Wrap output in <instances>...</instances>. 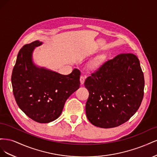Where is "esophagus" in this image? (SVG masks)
I'll return each instance as SVG.
<instances>
[{
  "mask_svg": "<svg viewBox=\"0 0 157 157\" xmlns=\"http://www.w3.org/2000/svg\"><path fill=\"white\" fill-rule=\"evenodd\" d=\"M80 84H83L84 83L85 78H84L83 76H81V77H80Z\"/></svg>",
  "mask_w": 157,
  "mask_h": 157,
  "instance_id": "1",
  "label": "esophagus"
}]
</instances>
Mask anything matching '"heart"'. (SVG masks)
Listing matches in <instances>:
<instances>
[{"mask_svg": "<svg viewBox=\"0 0 157 157\" xmlns=\"http://www.w3.org/2000/svg\"><path fill=\"white\" fill-rule=\"evenodd\" d=\"M101 61H102V59H101V58L98 59H96V61H94V62L92 63V68H96V67H97L101 63Z\"/></svg>", "mask_w": 157, "mask_h": 157, "instance_id": "1", "label": "heart"}]
</instances>
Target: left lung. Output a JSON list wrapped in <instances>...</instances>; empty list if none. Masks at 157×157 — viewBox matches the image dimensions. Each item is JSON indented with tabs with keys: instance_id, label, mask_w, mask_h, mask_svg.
<instances>
[{
	"instance_id": "8db88e82",
	"label": "left lung",
	"mask_w": 157,
	"mask_h": 157,
	"mask_svg": "<svg viewBox=\"0 0 157 157\" xmlns=\"http://www.w3.org/2000/svg\"><path fill=\"white\" fill-rule=\"evenodd\" d=\"M144 85V73L136 55L122 53L105 61L84 82L89 92L86 103L88 121L103 128L126 122L141 105Z\"/></svg>"
}]
</instances>
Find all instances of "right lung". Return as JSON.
I'll list each match as a JSON object with an SVG mask.
<instances>
[{
    "mask_svg": "<svg viewBox=\"0 0 157 157\" xmlns=\"http://www.w3.org/2000/svg\"><path fill=\"white\" fill-rule=\"evenodd\" d=\"M35 40L20 49L12 74L13 94L21 110L32 120L48 123L57 119L67 98L80 87V71L74 69L67 75L39 67L33 62Z\"/></svg>",
    "mask_w": 157,
    "mask_h": 157,
    "instance_id": "1",
    "label": "right lung"
}]
</instances>
